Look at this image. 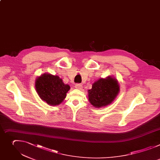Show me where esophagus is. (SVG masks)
<instances>
[{"mask_svg": "<svg viewBox=\"0 0 160 160\" xmlns=\"http://www.w3.org/2000/svg\"><path fill=\"white\" fill-rule=\"evenodd\" d=\"M75 88L78 89H81L82 88V86L81 84H76L75 85Z\"/></svg>", "mask_w": 160, "mask_h": 160, "instance_id": "34e87169", "label": "esophagus"}]
</instances>
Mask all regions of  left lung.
Wrapping results in <instances>:
<instances>
[{
    "mask_svg": "<svg viewBox=\"0 0 160 160\" xmlns=\"http://www.w3.org/2000/svg\"><path fill=\"white\" fill-rule=\"evenodd\" d=\"M116 79L110 76L101 78L94 82L88 90V100L96 108H101L111 104L118 95L120 88Z\"/></svg>",
    "mask_w": 160,
    "mask_h": 160,
    "instance_id": "obj_1",
    "label": "left lung"
}]
</instances>
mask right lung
<instances>
[{
    "label": "right lung",
    "instance_id": "add662e5",
    "mask_svg": "<svg viewBox=\"0 0 160 160\" xmlns=\"http://www.w3.org/2000/svg\"><path fill=\"white\" fill-rule=\"evenodd\" d=\"M35 88L43 101L49 105L55 106L65 99L70 86L63 83L58 76L45 73L37 78Z\"/></svg>",
    "mask_w": 160,
    "mask_h": 160
}]
</instances>
